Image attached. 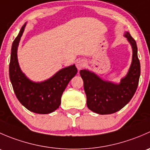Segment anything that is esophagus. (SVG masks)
<instances>
[{"label": "esophagus", "mask_w": 150, "mask_h": 150, "mask_svg": "<svg viewBox=\"0 0 150 150\" xmlns=\"http://www.w3.org/2000/svg\"><path fill=\"white\" fill-rule=\"evenodd\" d=\"M86 64V62L85 59H78V61H77V63H76V67L77 68H78V69H81L82 68H83L85 65Z\"/></svg>", "instance_id": "1"}]
</instances>
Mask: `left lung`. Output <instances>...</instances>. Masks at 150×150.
Listing matches in <instances>:
<instances>
[{"label":"left lung","instance_id":"obj_1","mask_svg":"<svg viewBox=\"0 0 150 150\" xmlns=\"http://www.w3.org/2000/svg\"><path fill=\"white\" fill-rule=\"evenodd\" d=\"M124 36L131 44L133 55L128 73L120 83L104 81L88 69L80 71L87 98L86 104L89 110L97 114H112L119 111L131 101L137 91L141 72L137 43L128 32H125Z\"/></svg>","mask_w":150,"mask_h":150}]
</instances>
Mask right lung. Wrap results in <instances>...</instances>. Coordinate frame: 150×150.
Listing matches in <instances>:
<instances>
[{
    "mask_svg": "<svg viewBox=\"0 0 150 150\" xmlns=\"http://www.w3.org/2000/svg\"><path fill=\"white\" fill-rule=\"evenodd\" d=\"M26 23L21 28L12 43L9 64V78L13 91L21 104L38 114L55 111L61 104V97L67 86L78 72L75 64L60 69L51 78L42 82L30 81L22 72L18 62L17 49Z\"/></svg>",
    "mask_w": 150,
    "mask_h": 150,
    "instance_id": "right-lung-1",
    "label": "right lung"
}]
</instances>
